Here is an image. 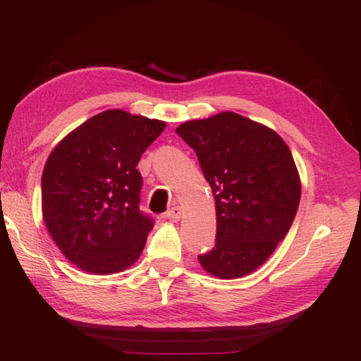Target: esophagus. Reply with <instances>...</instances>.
<instances>
[{
    "label": "esophagus",
    "instance_id": "34e87169",
    "mask_svg": "<svg viewBox=\"0 0 361 361\" xmlns=\"http://www.w3.org/2000/svg\"><path fill=\"white\" fill-rule=\"evenodd\" d=\"M180 216H182V209H180L179 206L171 207V209L166 214L167 220H170V221H173V223H178V221L180 220Z\"/></svg>",
    "mask_w": 361,
    "mask_h": 361
}]
</instances>
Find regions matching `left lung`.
I'll list each match as a JSON object with an SVG mask.
<instances>
[{
    "instance_id": "8db88e82",
    "label": "left lung",
    "mask_w": 361,
    "mask_h": 361,
    "mask_svg": "<svg viewBox=\"0 0 361 361\" xmlns=\"http://www.w3.org/2000/svg\"><path fill=\"white\" fill-rule=\"evenodd\" d=\"M176 133L215 199L216 244L200 265L218 279L244 277L274 253L297 214L301 180L290 150L276 130L232 111L190 120Z\"/></svg>"
}]
</instances>
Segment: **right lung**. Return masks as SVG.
<instances>
[{"instance_id":"add662e5","label":"right lung","mask_w":361,"mask_h":361,"mask_svg":"<svg viewBox=\"0 0 361 361\" xmlns=\"http://www.w3.org/2000/svg\"><path fill=\"white\" fill-rule=\"evenodd\" d=\"M166 122L123 110L85 120L54 147L42 173V215L54 243L89 274L128 269L143 253L152 218L140 211L137 164Z\"/></svg>"}]
</instances>
